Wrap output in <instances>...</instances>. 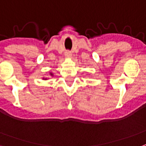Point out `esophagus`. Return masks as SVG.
<instances>
[{
  "label": "esophagus",
  "mask_w": 146,
  "mask_h": 146,
  "mask_svg": "<svg viewBox=\"0 0 146 146\" xmlns=\"http://www.w3.org/2000/svg\"><path fill=\"white\" fill-rule=\"evenodd\" d=\"M65 56H66V58H70L72 57V53L70 51H66Z\"/></svg>",
  "instance_id": "34e87169"
}]
</instances>
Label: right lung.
Returning a JSON list of instances; mask_svg holds the SVG:
<instances>
[{
  "label": "right lung",
  "instance_id": "obj_1",
  "mask_svg": "<svg viewBox=\"0 0 146 146\" xmlns=\"http://www.w3.org/2000/svg\"><path fill=\"white\" fill-rule=\"evenodd\" d=\"M50 76H54V74H53V73H51V72H50ZM47 79H49V78H46V77H42V80H46Z\"/></svg>",
  "mask_w": 146,
  "mask_h": 146
}]
</instances>
